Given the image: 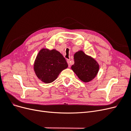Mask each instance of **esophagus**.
Masks as SVG:
<instances>
[{"instance_id": "esophagus-1", "label": "esophagus", "mask_w": 131, "mask_h": 131, "mask_svg": "<svg viewBox=\"0 0 131 131\" xmlns=\"http://www.w3.org/2000/svg\"><path fill=\"white\" fill-rule=\"evenodd\" d=\"M67 63H68V67H70V59H67Z\"/></svg>"}]
</instances>
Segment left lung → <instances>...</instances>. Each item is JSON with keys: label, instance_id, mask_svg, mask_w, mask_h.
<instances>
[{"label": "left lung", "instance_id": "8db88e82", "mask_svg": "<svg viewBox=\"0 0 131 131\" xmlns=\"http://www.w3.org/2000/svg\"><path fill=\"white\" fill-rule=\"evenodd\" d=\"M74 59L71 68L81 81L88 82L96 77L100 66L94 58L80 50L74 54Z\"/></svg>", "mask_w": 131, "mask_h": 131}]
</instances>
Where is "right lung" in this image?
Returning a JSON list of instances; mask_svg holds the SVG:
<instances>
[{
  "label": "right lung",
  "mask_w": 131,
  "mask_h": 131,
  "mask_svg": "<svg viewBox=\"0 0 131 131\" xmlns=\"http://www.w3.org/2000/svg\"><path fill=\"white\" fill-rule=\"evenodd\" d=\"M68 67L66 59L58 51L42 49L35 58L34 70L38 79L49 84L56 80L62 71Z\"/></svg>",
  "instance_id": "right-lung-1"
}]
</instances>
